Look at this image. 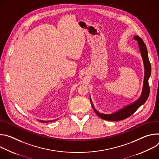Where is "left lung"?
<instances>
[{"mask_svg": "<svg viewBox=\"0 0 159 159\" xmlns=\"http://www.w3.org/2000/svg\"><path fill=\"white\" fill-rule=\"evenodd\" d=\"M134 39L138 41L139 48H140L143 61L144 63L145 76H144L142 93L140 97L139 98V99L137 101H135L131 104L125 107L124 108L118 111L115 113H112V114H108V115L102 114V113L98 112L94 107L91 99L90 98V102L92 104V106L94 111H95V112L96 113L98 116H99L103 120H105L107 121H120V120H125L129 117L131 115H132L136 111H137L142 104H143L146 102V101L148 98L149 93H150L148 79L151 74V65L148 59V52H147L146 45L144 43L143 41L139 36H134Z\"/></svg>", "mask_w": 159, "mask_h": 159, "instance_id": "1", "label": "left lung"}]
</instances>
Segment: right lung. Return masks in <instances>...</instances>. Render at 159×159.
Instances as JSON below:
<instances>
[{"instance_id":"1","label":"right lung","mask_w":159,"mask_h":159,"mask_svg":"<svg viewBox=\"0 0 159 159\" xmlns=\"http://www.w3.org/2000/svg\"><path fill=\"white\" fill-rule=\"evenodd\" d=\"M54 121V120H53ZM42 121V120H39V121L42 122V123H48V122H50V121Z\"/></svg>"}]
</instances>
